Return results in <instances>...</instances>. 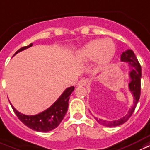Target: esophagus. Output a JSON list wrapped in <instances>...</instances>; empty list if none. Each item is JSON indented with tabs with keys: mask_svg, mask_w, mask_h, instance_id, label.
Segmentation results:
<instances>
[{
	"mask_svg": "<svg viewBox=\"0 0 150 150\" xmlns=\"http://www.w3.org/2000/svg\"><path fill=\"white\" fill-rule=\"evenodd\" d=\"M88 79H82L80 80L79 81V83H77V86H86V84L88 83Z\"/></svg>",
	"mask_w": 150,
	"mask_h": 150,
	"instance_id": "esophagus-1",
	"label": "esophagus"
}]
</instances>
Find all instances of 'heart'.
<instances>
[{
    "mask_svg": "<svg viewBox=\"0 0 150 150\" xmlns=\"http://www.w3.org/2000/svg\"><path fill=\"white\" fill-rule=\"evenodd\" d=\"M80 55L87 60L95 59L99 67L106 66L115 54V45L110 39H95L82 47Z\"/></svg>",
    "mask_w": 150,
    "mask_h": 150,
    "instance_id": "heart-1",
    "label": "heart"
}]
</instances>
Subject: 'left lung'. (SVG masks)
Wrapping results in <instances>:
<instances>
[{
  "mask_svg": "<svg viewBox=\"0 0 150 150\" xmlns=\"http://www.w3.org/2000/svg\"><path fill=\"white\" fill-rule=\"evenodd\" d=\"M121 61L126 62L130 67V69H132L129 72V78L130 82L129 83V89L131 91L132 95L134 96V106H132L131 109H129L128 114L125 117H122L118 120L115 121H105L103 119H98L95 117V119L98 122L105 126H120L123 123H125L128 120L129 117H131L132 114L134 113V110L136 108L138 100L140 98L141 95V77H142V67L137 60L136 55L134 52L130 49L126 50V52H122L121 55Z\"/></svg>",
  "mask_w": 150,
  "mask_h": 150,
  "instance_id": "left-lung-1",
  "label": "left lung"
}]
</instances>
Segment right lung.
Returning <instances> with one entry per match:
<instances>
[{"label": "right lung", "instance_id": "right-lung-1", "mask_svg": "<svg viewBox=\"0 0 150 150\" xmlns=\"http://www.w3.org/2000/svg\"><path fill=\"white\" fill-rule=\"evenodd\" d=\"M32 46H33V44H30L28 46L21 47L15 53V55ZM74 90H75L74 86L67 88L58 99L55 101L49 108H47L46 110L41 112L38 115H23L17 111L11 103L10 104L13 107V111L18 117L19 119L28 128L32 129L35 131L48 132L56 128L64 119V116L67 111V108H68V101H69L70 95Z\"/></svg>", "mask_w": 150, "mask_h": 150}]
</instances>
